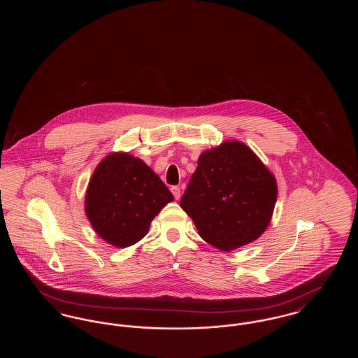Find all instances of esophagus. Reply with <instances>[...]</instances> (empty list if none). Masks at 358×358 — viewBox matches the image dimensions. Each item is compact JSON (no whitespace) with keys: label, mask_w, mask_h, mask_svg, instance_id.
<instances>
[{"label":"esophagus","mask_w":358,"mask_h":358,"mask_svg":"<svg viewBox=\"0 0 358 358\" xmlns=\"http://www.w3.org/2000/svg\"><path fill=\"white\" fill-rule=\"evenodd\" d=\"M171 190L176 200H178L181 197V189H180V187H171Z\"/></svg>","instance_id":"obj_1"}]
</instances>
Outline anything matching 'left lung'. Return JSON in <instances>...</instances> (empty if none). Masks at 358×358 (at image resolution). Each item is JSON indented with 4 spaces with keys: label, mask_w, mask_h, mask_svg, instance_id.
<instances>
[{
    "label": "left lung",
    "mask_w": 358,
    "mask_h": 358,
    "mask_svg": "<svg viewBox=\"0 0 358 358\" xmlns=\"http://www.w3.org/2000/svg\"><path fill=\"white\" fill-rule=\"evenodd\" d=\"M276 194L275 177L256 154L229 141L200 155L180 205L206 243L231 251L266 231Z\"/></svg>",
    "instance_id": "left-lung-1"
}]
</instances>
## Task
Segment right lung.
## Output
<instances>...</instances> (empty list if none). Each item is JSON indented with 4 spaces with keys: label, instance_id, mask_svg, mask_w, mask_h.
Instances as JSON below:
<instances>
[{
    "label": "right lung",
    "instance_id": "add662e5",
    "mask_svg": "<svg viewBox=\"0 0 358 358\" xmlns=\"http://www.w3.org/2000/svg\"><path fill=\"white\" fill-rule=\"evenodd\" d=\"M173 194L142 159L127 153L107 155L94 171L85 213L107 243L129 247L143 238Z\"/></svg>",
    "mask_w": 358,
    "mask_h": 358
}]
</instances>
